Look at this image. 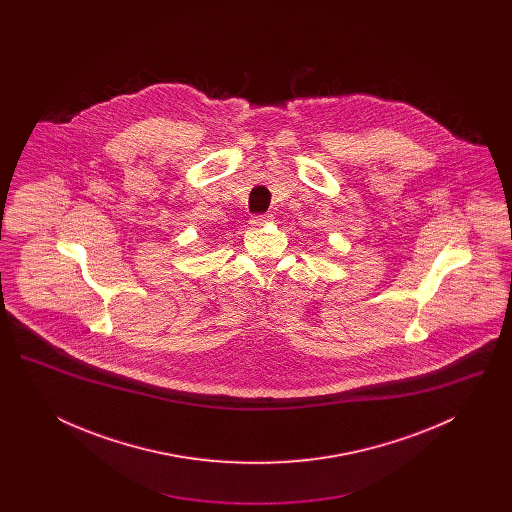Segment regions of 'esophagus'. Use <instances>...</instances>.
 <instances>
[{
    "label": "esophagus",
    "mask_w": 512,
    "mask_h": 512,
    "mask_svg": "<svg viewBox=\"0 0 512 512\" xmlns=\"http://www.w3.org/2000/svg\"><path fill=\"white\" fill-rule=\"evenodd\" d=\"M268 220H270V215H255V217H251V226H265Z\"/></svg>",
    "instance_id": "34e87169"
}]
</instances>
